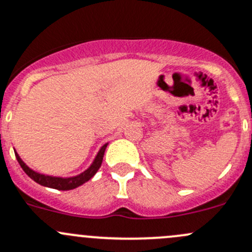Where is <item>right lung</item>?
Wrapping results in <instances>:
<instances>
[{"label": "right lung", "mask_w": 252, "mask_h": 252, "mask_svg": "<svg viewBox=\"0 0 252 252\" xmlns=\"http://www.w3.org/2000/svg\"><path fill=\"white\" fill-rule=\"evenodd\" d=\"M107 147V144L103 145L101 147V150L98 151L97 156L96 158L94 159L93 164L86 169L85 172H83L81 174L77 175V177H70V178H57V177H51V175H44L40 174L37 172L32 171L30 169L24 162L22 161V158L19 157V155L16 154L17 161L19 162L20 167L23 168V171L25 172L30 178H32L34 182L39 183L40 185H44V187L47 188H52V189H57V190H72L75 189V188L80 187L81 184H84L85 182L90 180L94 175L96 174V172L98 171V168L101 167V163H102L103 159V155H105V150Z\"/></svg>", "instance_id": "1"}]
</instances>
